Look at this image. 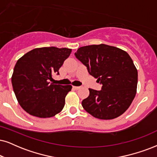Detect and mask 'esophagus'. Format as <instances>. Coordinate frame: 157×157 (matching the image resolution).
Wrapping results in <instances>:
<instances>
[{"label":"esophagus","mask_w":157,"mask_h":157,"mask_svg":"<svg viewBox=\"0 0 157 157\" xmlns=\"http://www.w3.org/2000/svg\"><path fill=\"white\" fill-rule=\"evenodd\" d=\"M80 88V86H73V88L75 89V90H78Z\"/></svg>","instance_id":"esophagus-1"}]
</instances>
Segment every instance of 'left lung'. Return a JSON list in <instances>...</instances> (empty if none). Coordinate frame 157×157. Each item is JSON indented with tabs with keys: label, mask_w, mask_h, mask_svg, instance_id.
I'll return each instance as SVG.
<instances>
[{
	"label": "left lung",
	"mask_w": 157,
	"mask_h": 157,
	"mask_svg": "<svg viewBox=\"0 0 157 157\" xmlns=\"http://www.w3.org/2000/svg\"><path fill=\"white\" fill-rule=\"evenodd\" d=\"M75 55L102 85L101 90L89 88L90 94L82 101L84 109L100 120L122 115L132 104L138 84V71L128 53L100 44L80 47Z\"/></svg>",
	"instance_id": "left-lung-1"
}]
</instances>
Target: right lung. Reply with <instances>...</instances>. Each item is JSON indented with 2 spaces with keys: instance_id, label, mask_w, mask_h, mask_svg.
<instances>
[{
  "instance_id": "add662e5",
  "label": "right lung",
  "mask_w": 157,
  "mask_h": 157,
  "mask_svg": "<svg viewBox=\"0 0 157 157\" xmlns=\"http://www.w3.org/2000/svg\"><path fill=\"white\" fill-rule=\"evenodd\" d=\"M71 52L67 48H37L17 61L11 77L13 89L19 105L30 115L52 117L63 109L72 85L51 82Z\"/></svg>"
}]
</instances>
